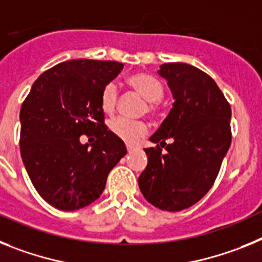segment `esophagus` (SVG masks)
<instances>
[{"label": "esophagus", "instance_id": "1", "mask_svg": "<svg viewBox=\"0 0 262 262\" xmlns=\"http://www.w3.org/2000/svg\"><path fill=\"white\" fill-rule=\"evenodd\" d=\"M126 150H128V153H132V151H133L134 150V146H132V145H126Z\"/></svg>", "mask_w": 262, "mask_h": 262}]
</instances>
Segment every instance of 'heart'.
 I'll use <instances>...</instances> for the list:
<instances>
[{
    "mask_svg": "<svg viewBox=\"0 0 262 262\" xmlns=\"http://www.w3.org/2000/svg\"><path fill=\"white\" fill-rule=\"evenodd\" d=\"M129 87L134 92L145 99L146 105L144 106V112L156 116L158 113L161 104L159 99L163 96L165 87L158 77L150 74H136L128 77ZM118 90L113 81L106 83L100 93V105L106 115H112L117 108ZM109 129L115 136L121 138L128 144L137 142L141 137L147 133V125L142 120H129L125 117L113 118L109 122Z\"/></svg>",
    "mask_w": 262,
    "mask_h": 262,
    "instance_id": "1",
    "label": "heart"
}]
</instances>
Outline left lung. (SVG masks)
<instances>
[{"label": "left lung", "instance_id": "1", "mask_svg": "<svg viewBox=\"0 0 262 262\" xmlns=\"http://www.w3.org/2000/svg\"><path fill=\"white\" fill-rule=\"evenodd\" d=\"M158 74L175 101L150 137L157 146L145 149L147 166L138 186L149 203L175 212L199 202L215 183L231 145V105L212 77L194 66L165 63Z\"/></svg>", "mask_w": 262, "mask_h": 262}]
</instances>
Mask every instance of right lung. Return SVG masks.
I'll use <instances>...</instances> for the list:
<instances>
[{"mask_svg": "<svg viewBox=\"0 0 262 262\" xmlns=\"http://www.w3.org/2000/svg\"><path fill=\"white\" fill-rule=\"evenodd\" d=\"M122 67L91 59L59 63L40 74L22 103V161L38 194L55 208L75 211L95 202L126 154L100 105L101 90ZM83 134L97 137L91 149L80 144Z\"/></svg>", "mask_w": 262, "mask_h": 262, "instance_id": "add662e5", "label": "right lung"}]
</instances>
